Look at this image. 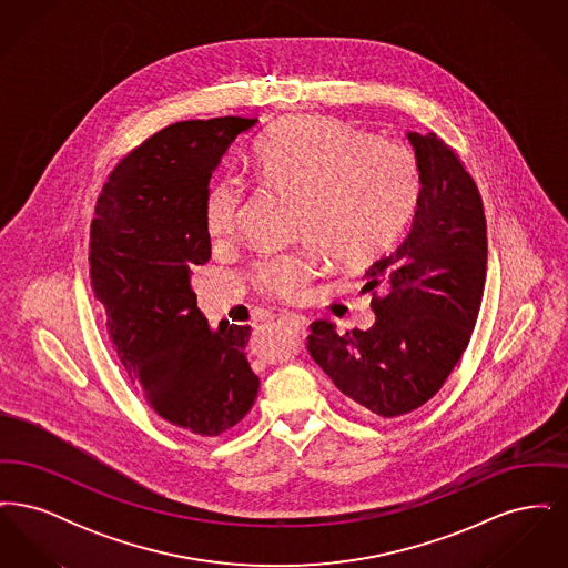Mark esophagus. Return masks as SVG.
I'll return each mask as SVG.
<instances>
[{
	"instance_id": "34e87169",
	"label": "esophagus",
	"mask_w": 568,
	"mask_h": 568,
	"mask_svg": "<svg viewBox=\"0 0 568 568\" xmlns=\"http://www.w3.org/2000/svg\"><path fill=\"white\" fill-rule=\"evenodd\" d=\"M281 322L285 325H290L297 334H304V332H306V325H308L306 317H302V315H283Z\"/></svg>"
}]
</instances>
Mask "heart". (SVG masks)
<instances>
[{
    "mask_svg": "<svg viewBox=\"0 0 568 568\" xmlns=\"http://www.w3.org/2000/svg\"><path fill=\"white\" fill-rule=\"evenodd\" d=\"M251 174L296 197L294 232L308 241L266 253L251 268L253 285L283 302L308 294L325 255L343 266L375 260L403 232L419 195V168L406 146L327 116L272 128L253 149ZM243 200L236 176L221 174L209 183L204 225L213 243L232 239Z\"/></svg>",
    "mask_w": 568,
    "mask_h": 568,
    "instance_id": "obj_1",
    "label": "heart"
}]
</instances>
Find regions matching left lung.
Segmentation results:
<instances>
[{
	"label": "left lung",
	"mask_w": 568,
	"mask_h": 568,
	"mask_svg": "<svg viewBox=\"0 0 568 568\" xmlns=\"http://www.w3.org/2000/svg\"><path fill=\"white\" fill-rule=\"evenodd\" d=\"M408 140L422 190L405 241L366 271L377 322L338 332L320 320L306 338L347 405L387 419L426 405L452 375L477 324L487 271L486 213L473 176L434 132Z\"/></svg>",
	"instance_id": "8db88e82"
}]
</instances>
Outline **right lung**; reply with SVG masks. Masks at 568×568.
I'll return each instance as SVG.
<instances>
[{
	"instance_id": "obj_1",
	"label": "right lung",
	"mask_w": 568,
	"mask_h": 568,
	"mask_svg": "<svg viewBox=\"0 0 568 568\" xmlns=\"http://www.w3.org/2000/svg\"><path fill=\"white\" fill-rule=\"evenodd\" d=\"M255 121L163 128L114 165L91 219L89 278L112 347L146 405L200 436L232 430L260 389L244 355L251 327L213 329L191 290L195 266L211 260L204 193L213 170Z\"/></svg>"
}]
</instances>
